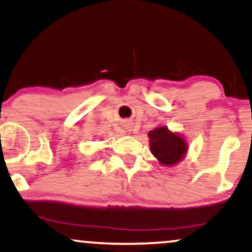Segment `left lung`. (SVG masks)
I'll return each mask as SVG.
<instances>
[{
	"label": "left lung",
	"mask_w": 252,
	"mask_h": 252,
	"mask_svg": "<svg viewBox=\"0 0 252 252\" xmlns=\"http://www.w3.org/2000/svg\"><path fill=\"white\" fill-rule=\"evenodd\" d=\"M151 153L160 165L172 167L187 157L188 142L181 133L174 132L166 126H159L149 132Z\"/></svg>",
	"instance_id": "left-lung-1"
}]
</instances>
